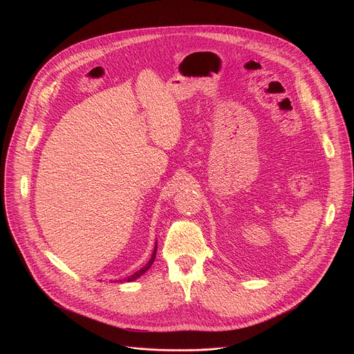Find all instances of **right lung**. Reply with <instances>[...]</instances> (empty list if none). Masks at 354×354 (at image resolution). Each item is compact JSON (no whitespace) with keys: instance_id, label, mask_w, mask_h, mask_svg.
<instances>
[{"instance_id":"add662e5","label":"right lung","mask_w":354,"mask_h":354,"mask_svg":"<svg viewBox=\"0 0 354 354\" xmlns=\"http://www.w3.org/2000/svg\"><path fill=\"white\" fill-rule=\"evenodd\" d=\"M156 255H157V246H156V249H154V252H153V257H151V259L148 261V263H147L144 268H141L140 270H137L134 274H130L129 277L123 279V281H133V280H136L137 277H140L142 273H145V272L151 268V265H153V262H154V259H156ZM120 281H122V280H120Z\"/></svg>"}]
</instances>
